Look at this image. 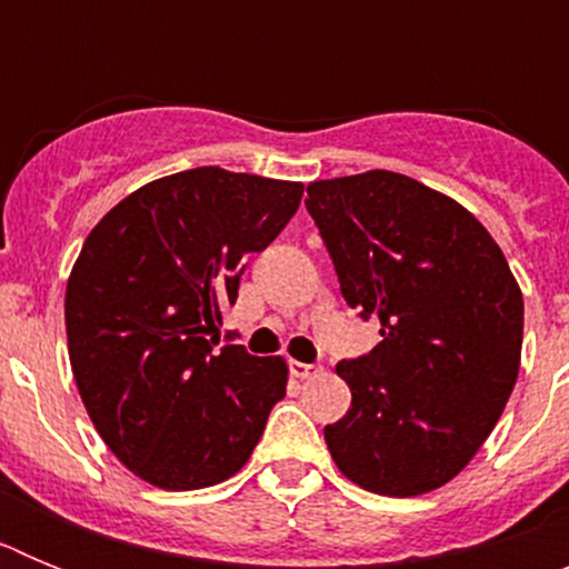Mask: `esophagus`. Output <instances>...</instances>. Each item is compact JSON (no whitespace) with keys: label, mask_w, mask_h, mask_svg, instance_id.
Here are the masks:
<instances>
[{"label":"esophagus","mask_w":569,"mask_h":569,"mask_svg":"<svg viewBox=\"0 0 569 569\" xmlns=\"http://www.w3.org/2000/svg\"><path fill=\"white\" fill-rule=\"evenodd\" d=\"M321 367L319 365H305V361H290V376L296 379H313L319 373Z\"/></svg>","instance_id":"obj_1"}]
</instances>
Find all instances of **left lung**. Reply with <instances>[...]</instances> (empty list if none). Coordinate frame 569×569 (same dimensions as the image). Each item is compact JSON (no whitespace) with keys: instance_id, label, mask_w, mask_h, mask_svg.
<instances>
[{"instance_id":"obj_1","label":"left lung","mask_w":569,"mask_h":569,"mask_svg":"<svg viewBox=\"0 0 569 569\" xmlns=\"http://www.w3.org/2000/svg\"><path fill=\"white\" fill-rule=\"evenodd\" d=\"M341 296L381 341L336 373L353 401L325 441L353 485L421 496L459 476L512 393L525 299L485 224L393 170L308 184Z\"/></svg>"}]
</instances>
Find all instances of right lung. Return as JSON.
<instances>
[{
	"instance_id": "obj_1",
	"label": "right lung",
	"mask_w": 569,
	"mask_h": 569,
	"mask_svg": "<svg viewBox=\"0 0 569 569\" xmlns=\"http://www.w3.org/2000/svg\"><path fill=\"white\" fill-rule=\"evenodd\" d=\"M305 184L193 168L133 190L90 230L64 293L79 396L110 453L162 490L230 479L288 365L219 347L222 310L299 210Z\"/></svg>"
}]
</instances>
